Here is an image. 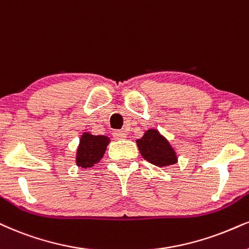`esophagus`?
I'll list each match as a JSON object with an SVG mask.
<instances>
[{
    "label": "esophagus",
    "instance_id": "esophagus-1",
    "mask_svg": "<svg viewBox=\"0 0 249 249\" xmlns=\"http://www.w3.org/2000/svg\"><path fill=\"white\" fill-rule=\"evenodd\" d=\"M113 137H114L115 140H124L125 137H127V134H125L124 130H115L114 133H113Z\"/></svg>",
    "mask_w": 249,
    "mask_h": 249
}]
</instances>
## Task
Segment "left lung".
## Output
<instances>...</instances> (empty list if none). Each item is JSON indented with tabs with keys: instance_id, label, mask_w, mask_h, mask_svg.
Wrapping results in <instances>:
<instances>
[{
	"instance_id": "obj_1",
	"label": "left lung",
	"mask_w": 249,
	"mask_h": 249,
	"mask_svg": "<svg viewBox=\"0 0 249 249\" xmlns=\"http://www.w3.org/2000/svg\"><path fill=\"white\" fill-rule=\"evenodd\" d=\"M142 157L158 167H166L178 161L177 153L158 130L149 129L136 141Z\"/></svg>"
}]
</instances>
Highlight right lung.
<instances>
[{"label":"right lung","mask_w":249,"mask_h":249,"mask_svg":"<svg viewBox=\"0 0 249 249\" xmlns=\"http://www.w3.org/2000/svg\"><path fill=\"white\" fill-rule=\"evenodd\" d=\"M109 139L107 136H94L90 133L82 135L76 155V164L77 166L88 168L99 162L106 151Z\"/></svg>","instance_id":"right-lung-1"}]
</instances>
